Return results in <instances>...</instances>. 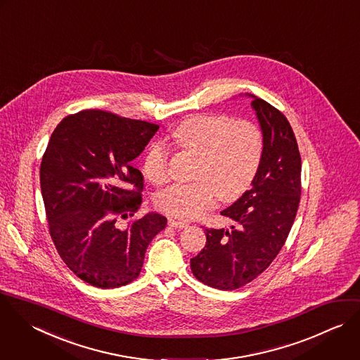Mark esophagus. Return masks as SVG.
<instances>
[{
    "label": "esophagus",
    "mask_w": 360,
    "mask_h": 360,
    "mask_svg": "<svg viewBox=\"0 0 360 360\" xmlns=\"http://www.w3.org/2000/svg\"><path fill=\"white\" fill-rule=\"evenodd\" d=\"M169 225H170V226H173V228H180V229H181V228H187V226H188V222L170 218V219H169Z\"/></svg>",
    "instance_id": "esophagus-1"
}]
</instances>
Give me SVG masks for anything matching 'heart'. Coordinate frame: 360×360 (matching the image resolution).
<instances>
[{"instance_id":"obj_1","label":"heart","mask_w":360,"mask_h":360,"mask_svg":"<svg viewBox=\"0 0 360 360\" xmlns=\"http://www.w3.org/2000/svg\"><path fill=\"white\" fill-rule=\"evenodd\" d=\"M172 139L200 156L195 183L173 184L155 198L160 211L179 219L201 217L218 195L224 201L240 197L253 183L264 153V135L257 124L224 114L188 118L174 128ZM167 162L166 149L153 145L145 156V177L153 184L167 181Z\"/></svg>"}]
</instances>
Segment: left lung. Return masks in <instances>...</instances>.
I'll use <instances>...</instances> for the list:
<instances>
[{"instance_id":"obj_1","label":"left lung","mask_w":360,"mask_h":360,"mask_svg":"<svg viewBox=\"0 0 360 360\" xmlns=\"http://www.w3.org/2000/svg\"><path fill=\"white\" fill-rule=\"evenodd\" d=\"M264 135V153L252 188L221 215L236 222L231 231L205 228L207 242L190 260L201 283L239 288L260 276L281 250L297 215L301 197V156L284 114L253 97Z\"/></svg>"}]
</instances>
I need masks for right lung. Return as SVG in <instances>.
Returning <instances> with one entry per match:
<instances>
[{
	"label": "right lung",
	"mask_w": 360,
	"mask_h": 360,
	"mask_svg": "<svg viewBox=\"0 0 360 360\" xmlns=\"http://www.w3.org/2000/svg\"><path fill=\"white\" fill-rule=\"evenodd\" d=\"M159 125L101 110L70 114L53 131L41 163L49 233L83 281L115 288L134 281L167 219L149 212L125 231L115 222L142 204L143 176L132 166Z\"/></svg>",
	"instance_id": "right-lung-1"
}]
</instances>
